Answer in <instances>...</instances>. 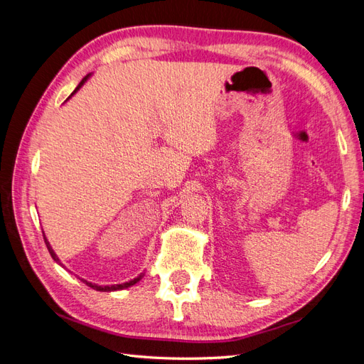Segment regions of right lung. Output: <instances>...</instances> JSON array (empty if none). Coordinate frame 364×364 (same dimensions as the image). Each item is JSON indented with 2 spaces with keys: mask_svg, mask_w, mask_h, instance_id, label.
<instances>
[{
  "mask_svg": "<svg viewBox=\"0 0 364 364\" xmlns=\"http://www.w3.org/2000/svg\"><path fill=\"white\" fill-rule=\"evenodd\" d=\"M87 77H90V74H87V75H85L83 77V79H82V82L79 83V86H77L75 87V90H74V92L77 91V90H79V87L86 82V79H87ZM73 92V94H74ZM43 240H46V245H47V249H48V252H50V255L53 257V259L54 261H58L59 262V258H58V255H56V253H54V250L51 249V246H50V243H48V241H47V238L46 237H43ZM142 274H144V273H141L139 274V277L138 278H135V279H132V281H129V282H124V284H117V285H105V287H102V285H97V284H92V282H87V281H85V279H82L86 285H87V287H91V289H94V290H98V291H114V290H123V289H127V287H130V285H134V284H136L141 278H142Z\"/></svg>",
  "mask_w": 364,
  "mask_h": 364,
  "instance_id": "obj_1",
  "label": "right lung"
}]
</instances>
